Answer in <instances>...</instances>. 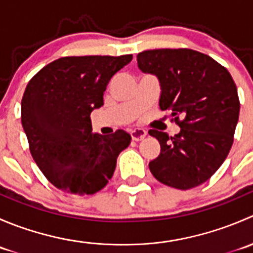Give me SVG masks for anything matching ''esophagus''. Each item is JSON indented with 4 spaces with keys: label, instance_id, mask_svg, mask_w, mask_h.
<instances>
[{
    "label": "esophagus",
    "instance_id": "esophagus-1",
    "mask_svg": "<svg viewBox=\"0 0 253 253\" xmlns=\"http://www.w3.org/2000/svg\"><path fill=\"white\" fill-rule=\"evenodd\" d=\"M131 136L133 141H142V139H144V137L147 136V131L143 128H133L131 131Z\"/></svg>",
    "mask_w": 253,
    "mask_h": 253
}]
</instances>
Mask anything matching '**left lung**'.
Segmentation results:
<instances>
[{
	"label": "left lung",
	"instance_id": "obj_1",
	"mask_svg": "<svg viewBox=\"0 0 253 253\" xmlns=\"http://www.w3.org/2000/svg\"><path fill=\"white\" fill-rule=\"evenodd\" d=\"M138 68L159 81L162 110H171L180 132L150 129L160 154L149 163L153 176L188 190L220 168L234 142L240 101L230 73L215 60L190 48H159L137 55Z\"/></svg>",
	"mask_w": 253,
	"mask_h": 253
}]
</instances>
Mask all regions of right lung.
<instances>
[{
  "label": "right lung",
  "mask_w": 253,
  "mask_h": 253,
  "mask_svg": "<svg viewBox=\"0 0 253 253\" xmlns=\"http://www.w3.org/2000/svg\"><path fill=\"white\" fill-rule=\"evenodd\" d=\"M132 61L124 56H72L48 63L22 99V126L33 159L46 178L71 195H93L111 178L131 134L93 133L91 111L103 105L110 79Z\"/></svg>",
  "instance_id": "1"
}]
</instances>
